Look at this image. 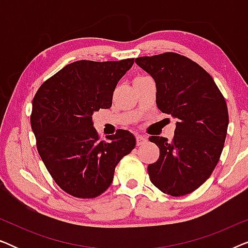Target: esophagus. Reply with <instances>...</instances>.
<instances>
[{
	"label": "esophagus",
	"mask_w": 248,
	"mask_h": 248,
	"mask_svg": "<svg viewBox=\"0 0 248 248\" xmlns=\"http://www.w3.org/2000/svg\"><path fill=\"white\" fill-rule=\"evenodd\" d=\"M147 140H148V138L145 137V135H140V134L137 135V143H138V145L144 144L145 142H147Z\"/></svg>",
	"instance_id": "esophagus-1"
}]
</instances>
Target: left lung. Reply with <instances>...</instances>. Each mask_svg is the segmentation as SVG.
<instances>
[{"instance_id":"obj_1","label":"left lung","mask_w":248,"mask_h":248,"mask_svg":"<svg viewBox=\"0 0 248 248\" xmlns=\"http://www.w3.org/2000/svg\"><path fill=\"white\" fill-rule=\"evenodd\" d=\"M155 79V103L176 118L171 142L150 137L158 145V160L148 166L152 184L171 196L198 189L215 170L228 128V108L212 77L188 57L162 53L135 59Z\"/></svg>"}]
</instances>
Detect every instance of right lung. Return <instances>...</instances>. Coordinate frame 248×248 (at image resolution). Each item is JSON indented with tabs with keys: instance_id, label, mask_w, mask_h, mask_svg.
<instances>
[{
	"instance_id": "obj_1",
	"label": "right lung",
	"mask_w": 248,
	"mask_h": 248,
	"mask_svg": "<svg viewBox=\"0 0 248 248\" xmlns=\"http://www.w3.org/2000/svg\"><path fill=\"white\" fill-rule=\"evenodd\" d=\"M122 61H77L47 79L33 97L30 116L38 154L67 194L93 199L109 187L115 167L135 147L125 130L100 140L93 114L111 107L117 82L133 65Z\"/></svg>"
}]
</instances>
